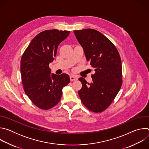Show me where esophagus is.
<instances>
[{
  "label": "esophagus",
  "mask_w": 149,
  "mask_h": 149,
  "mask_svg": "<svg viewBox=\"0 0 149 149\" xmlns=\"http://www.w3.org/2000/svg\"><path fill=\"white\" fill-rule=\"evenodd\" d=\"M78 77H77V76H75V75H71V76H70V80L71 81H77V80H78Z\"/></svg>",
  "instance_id": "obj_1"
}]
</instances>
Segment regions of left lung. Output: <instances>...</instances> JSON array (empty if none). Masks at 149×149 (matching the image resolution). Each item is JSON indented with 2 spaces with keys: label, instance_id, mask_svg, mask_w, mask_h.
<instances>
[{
  "label": "left lung",
  "instance_id": "8db88e82",
  "mask_svg": "<svg viewBox=\"0 0 149 149\" xmlns=\"http://www.w3.org/2000/svg\"><path fill=\"white\" fill-rule=\"evenodd\" d=\"M74 33L95 71L90 84L82 77L79 78L82 88L78 95L89 110L102 112L109 107L122 86L119 53L107 37L95 29L77 30Z\"/></svg>",
  "mask_w": 149,
  "mask_h": 149
}]
</instances>
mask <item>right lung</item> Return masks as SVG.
<instances>
[{
  "label": "right lung",
  "mask_w": 149,
  "mask_h": 149,
  "mask_svg": "<svg viewBox=\"0 0 149 149\" xmlns=\"http://www.w3.org/2000/svg\"><path fill=\"white\" fill-rule=\"evenodd\" d=\"M70 31L46 30L38 34L25 51L20 61L24 89L31 100L42 110H48L60 101L62 91L70 81L67 74H51L49 67L56 55L59 44Z\"/></svg>",
  "instance_id": "obj_1"
}]
</instances>
